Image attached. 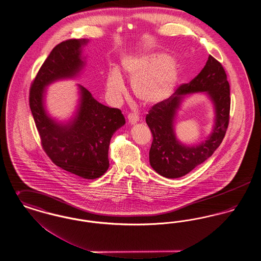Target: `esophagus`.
Segmentation results:
<instances>
[{"label": "esophagus", "mask_w": 261, "mask_h": 261, "mask_svg": "<svg viewBox=\"0 0 261 261\" xmlns=\"http://www.w3.org/2000/svg\"><path fill=\"white\" fill-rule=\"evenodd\" d=\"M128 121L131 125L136 124L137 122L139 121V117L134 114H129L128 115Z\"/></svg>", "instance_id": "obj_1"}]
</instances>
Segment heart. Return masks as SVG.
I'll list each match as a JSON object with an SVG mask.
<instances>
[{
    "label": "heart",
    "mask_w": 261,
    "mask_h": 261,
    "mask_svg": "<svg viewBox=\"0 0 261 261\" xmlns=\"http://www.w3.org/2000/svg\"><path fill=\"white\" fill-rule=\"evenodd\" d=\"M121 67L123 74L131 80L137 99L148 106L169 98L181 74L177 62L162 51L127 56L122 60ZM106 83L111 99L118 101L125 92V84L117 67L110 69Z\"/></svg>",
    "instance_id": "1"
}]
</instances>
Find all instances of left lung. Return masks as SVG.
<instances>
[{
  "instance_id": "left-lung-1",
  "label": "left lung",
  "mask_w": 261,
  "mask_h": 261,
  "mask_svg": "<svg viewBox=\"0 0 261 261\" xmlns=\"http://www.w3.org/2000/svg\"><path fill=\"white\" fill-rule=\"evenodd\" d=\"M193 93H203L210 99L215 120L204 141L186 145L175 136L174 123L181 103ZM230 100V85L223 66L210 56L199 74L181 85L171 97L154 105L146 116L152 134L149 163L153 170L166 178H179L211 158L223 141L229 123Z\"/></svg>"
}]
</instances>
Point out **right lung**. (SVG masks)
Here are the masks:
<instances>
[{
  "label": "right lung",
  "instance_id": "add662e5",
  "mask_svg": "<svg viewBox=\"0 0 261 261\" xmlns=\"http://www.w3.org/2000/svg\"><path fill=\"white\" fill-rule=\"evenodd\" d=\"M87 39L62 42L50 51L31 85L29 105L43 149L51 162L82 179H97L110 167L109 147L113 134L125 124L118 109L101 105L77 84L78 102L65 121L50 115L46 107L50 84L79 77L86 65L83 48Z\"/></svg>",
  "mask_w": 261,
  "mask_h": 261
}]
</instances>
